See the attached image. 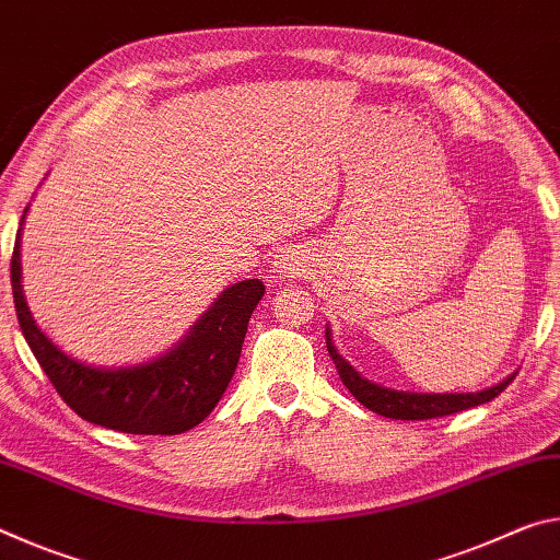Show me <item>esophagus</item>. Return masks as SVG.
I'll return each mask as SVG.
<instances>
[{
	"label": "esophagus",
	"mask_w": 560,
	"mask_h": 560,
	"mask_svg": "<svg viewBox=\"0 0 560 560\" xmlns=\"http://www.w3.org/2000/svg\"><path fill=\"white\" fill-rule=\"evenodd\" d=\"M277 271L283 273V277H289V273H299L303 269V257L296 249H283L279 257H277Z\"/></svg>",
	"instance_id": "34e87169"
}]
</instances>
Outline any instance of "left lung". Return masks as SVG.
Listing matches in <instances>:
<instances>
[{
  "label": "left lung",
  "instance_id": "1",
  "mask_svg": "<svg viewBox=\"0 0 560 560\" xmlns=\"http://www.w3.org/2000/svg\"><path fill=\"white\" fill-rule=\"evenodd\" d=\"M326 348L330 358H334L336 371L340 375V381H343V385L350 390V395H353L360 405L368 407V410H373L383 417H390V420H432V417H444V415L469 410V407L494 400V397L499 393H504L509 383L516 377V373L509 375L506 381H501L479 393H405V390H393V387L371 383L368 377L360 375L343 355H338L328 328H326Z\"/></svg>",
  "mask_w": 560,
  "mask_h": 560
}]
</instances>
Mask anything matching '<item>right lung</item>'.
<instances>
[{
    "label": "right lung",
    "instance_id": "add662e5",
    "mask_svg": "<svg viewBox=\"0 0 560 560\" xmlns=\"http://www.w3.org/2000/svg\"><path fill=\"white\" fill-rule=\"evenodd\" d=\"M19 249L22 230L16 232L9 264L19 328L56 393L75 415L128 434H179L197 428L214 410L236 371L246 326L264 296L259 279L224 289L165 355L126 368H96L66 355L36 326L22 291Z\"/></svg>",
    "mask_w": 560,
    "mask_h": 560
}]
</instances>
